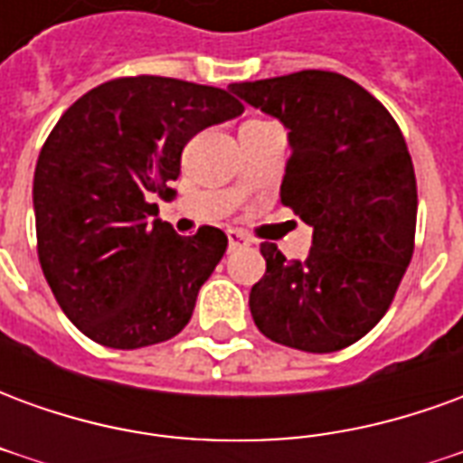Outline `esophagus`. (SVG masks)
<instances>
[{"label":"esophagus","mask_w":463,"mask_h":463,"mask_svg":"<svg viewBox=\"0 0 463 463\" xmlns=\"http://www.w3.org/2000/svg\"><path fill=\"white\" fill-rule=\"evenodd\" d=\"M250 238L241 231H228V250H241V248H248L250 245Z\"/></svg>","instance_id":"1"}]
</instances>
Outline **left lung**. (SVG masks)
I'll return each instance as SVG.
<instances>
[{"label": "left lung", "mask_w": 463, "mask_h": 463, "mask_svg": "<svg viewBox=\"0 0 463 463\" xmlns=\"http://www.w3.org/2000/svg\"><path fill=\"white\" fill-rule=\"evenodd\" d=\"M245 104L288 128L280 198L312 228L307 260L262 242L265 275L250 290L258 330L285 347L337 352L392 305L417 228V178L397 121L335 71L231 84Z\"/></svg>", "instance_id": "left-lung-1"}]
</instances>
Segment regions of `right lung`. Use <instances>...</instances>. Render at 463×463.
<instances>
[{
    "instance_id": "add662e5",
    "label": "right lung",
    "mask_w": 463,
    "mask_h": 463,
    "mask_svg": "<svg viewBox=\"0 0 463 463\" xmlns=\"http://www.w3.org/2000/svg\"><path fill=\"white\" fill-rule=\"evenodd\" d=\"M241 114L215 86L128 76L56 121L34 171L36 245L59 307L89 340L138 349L188 325L228 238L211 225L183 238L151 198H175L168 183L195 133Z\"/></svg>"
}]
</instances>
